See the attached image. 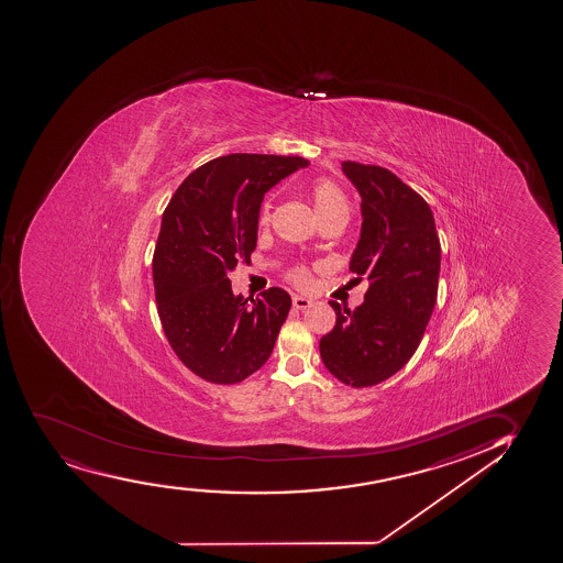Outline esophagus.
Wrapping results in <instances>:
<instances>
[{
  "label": "esophagus",
  "instance_id": "esophagus-1",
  "mask_svg": "<svg viewBox=\"0 0 563 563\" xmlns=\"http://www.w3.org/2000/svg\"><path fill=\"white\" fill-rule=\"evenodd\" d=\"M311 305L313 302H311L310 298L300 297V295L292 297V308H297V310H308Z\"/></svg>",
  "mask_w": 563,
  "mask_h": 563
}]
</instances>
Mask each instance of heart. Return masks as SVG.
Returning a JSON list of instances; mask_svg holds the SVG:
<instances>
[{
    "mask_svg": "<svg viewBox=\"0 0 563 563\" xmlns=\"http://www.w3.org/2000/svg\"><path fill=\"white\" fill-rule=\"evenodd\" d=\"M311 202L316 208L317 216L321 218L324 213L336 212V210H347V199L343 195L342 189L338 188L334 181L330 180H316L311 184L310 188ZM272 205L265 202L258 213V225L266 227L271 223ZM292 282L297 285L310 284V276L305 268L292 272Z\"/></svg>",
    "mask_w": 563,
    "mask_h": 563,
    "instance_id": "b5f03b06",
    "label": "heart"
}]
</instances>
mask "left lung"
<instances>
[{
  "label": "left lung",
  "mask_w": 563,
  "mask_h": 563,
  "mask_svg": "<svg viewBox=\"0 0 563 563\" xmlns=\"http://www.w3.org/2000/svg\"><path fill=\"white\" fill-rule=\"evenodd\" d=\"M361 195V239L350 271L368 279L364 302L336 311L321 338L323 364L350 387H372L408 364L419 347L438 298L441 246L428 202L377 165L343 162Z\"/></svg>",
  "instance_id": "left-lung-1"
}]
</instances>
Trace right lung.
Listing matches in <instances>:
<instances>
[{
	"instance_id": "right-lung-1",
	"label": "right lung",
	"mask_w": 563,
	"mask_h": 563,
	"mask_svg": "<svg viewBox=\"0 0 563 563\" xmlns=\"http://www.w3.org/2000/svg\"><path fill=\"white\" fill-rule=\"evenodd\" d=\"M308 165L298 155H221L181 181L163 212L152 261L157 313L176 356L205 382H244L274 350L289 292L244 298L227 274L250 263L266 191Z\"/></svg>"
}]
</instances>
